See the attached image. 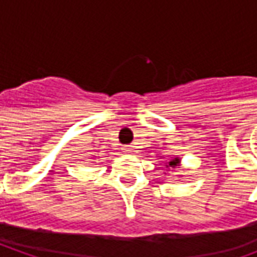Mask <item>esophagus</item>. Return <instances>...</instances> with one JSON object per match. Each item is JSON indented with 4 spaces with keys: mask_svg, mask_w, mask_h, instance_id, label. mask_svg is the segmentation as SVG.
<instances>
[{
    "mask_svg": "<svg viewBox=\"0 0 257 257\" xmlns=\"http://www.w3.org/2000/svg\"><path fill=\"white\" fill-rule=\"evenodd\" d=\"M122 150L125 151V153H134V146H129V145L123 146Z\"/></svg>",
    "mask_w": 257,
    "mask_h": 257,
    "instance_id": "34e87169",
    "label": "esophagus"
}]
</instances>
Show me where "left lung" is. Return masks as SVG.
<instances>
[{"label": "left lung", "mask_w": 257, "mask_h": 257, "mask_svg": "<svg viewBox=\"0 0 257 257\" xmlns=\"http://www.w3.org/2000/svg\"><path fill=\"white\" fill-rule=\"evenodd\" d=\"M179 165H180V160L176 157V158H173V160H171V161L168 162L165 167H167L168 169H175V168H178Z\"/></svg>", "instance_id": "obj_1"}]
</instances>
